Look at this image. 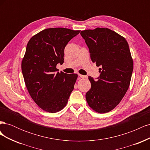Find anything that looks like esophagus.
Returning <instances> with one entry per match:
<instances>
[{"label":"esophagus","instance_id":"1","mask_svg":"<svg viewBox=\"0 0 150 150\" xmlns=\"http://www.w3.org/2000/svg\"><path fill=\"white\" fill-rule=\"evenodd\" d=\"M79 76L81 78H87V76H84V75H81V74H79Z\"/></svg>","mask_w":150,"mask_h":150}]
</instances>
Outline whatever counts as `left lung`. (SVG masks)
<instances>
[{"label":"left lung","mask_w":150,"mask_h":150,"mask_svg":"<svg viewBox=\"0 0 150 150\" xmlns=\"http://www.w3.org/2000/svg\"><path fill=\"white\" fill-rule=\"evenodd\" d=\"M81 35L89 49L91 59L100 72L95 81L89 76L91 88L86 94L88 105L98 113L112 110L128 89L133 61L125 38L108 28L84 30Z\"/></svg>","instance_id":"8db88e82"}]
</instances>
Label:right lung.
<instances>
[{"instance_id":"right-lung-1","label":"right lung","mask_w":150,"mask_h":150,"mask_svg":"<svg viewBox=\"0 0 150 150\" xmlns=\"http://www.w3.org/2000/svg\"><path fill=\"white\" fill-rule=\"evenodd\" d=\"M80 33L66 28H49L30 38L22 61V72L30 97L49 112L60 111L67 103L78 78L76 74L59 72L64 62V48Z\"/></svg>"}]
</instances>
